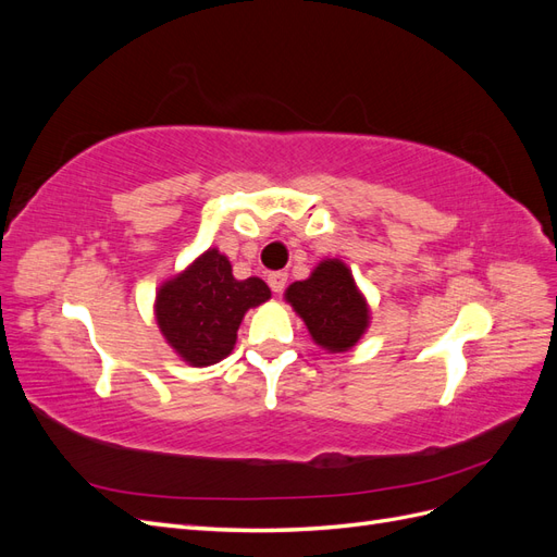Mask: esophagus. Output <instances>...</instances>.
I'll return each mask as SVG.
<instances>
[{"label":"esophagus","instance_id":"obj_1","mask_svg":"<svg viewBox=\"0 0 557 557\" xmlns=\"http://www.w3.org/2000/svg\"><path fill=\"white\" fill-rule=\"evenodd\" d=\"M269 288H272L274 293H283V288L285 285H288V274L285 272H274V274H269Z\"/></svg>","mask_w":557,"mask_h":557}]
</instances>
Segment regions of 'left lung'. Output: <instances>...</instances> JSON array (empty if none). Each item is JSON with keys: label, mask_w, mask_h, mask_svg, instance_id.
<instances>
[{"label": "left lung", "mask_w": 557, "mask_h": 557, "mask_svg": "<svg viewBox=\"0 0 557 557\" xmlns=\"http://www.w3.org/2000/svg\"><path fill=\"white\" fill-rule=\"evenodd\" d=\"M285 301L305 320L311 339L330 352H344L369 327V307L342 260H323L307 281H295Z\"/></svg>", "instance_id": "8db88e82"}]
</instances>
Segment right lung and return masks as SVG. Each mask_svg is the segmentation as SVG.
Returning a JSON list of instances; mask_svg holds the SVG:
<instances>
[{"label":"right lung","instance_id":"obj_1","mask_svg":"<svg viewBox=\"0 0 557 557\" xmlns=\"http://www.w3.org/2000/svg\"><path fill=\"white\" fill-rule=\"evenodd\" d=\"M269 297L272 290L262 278L237 281L223 252L209 248L188 269L160 285L156 320L183 362L209 367L230 356L244 313Z\"/></svg>","mask_w":557,"mask_h":557}]
</instances>
